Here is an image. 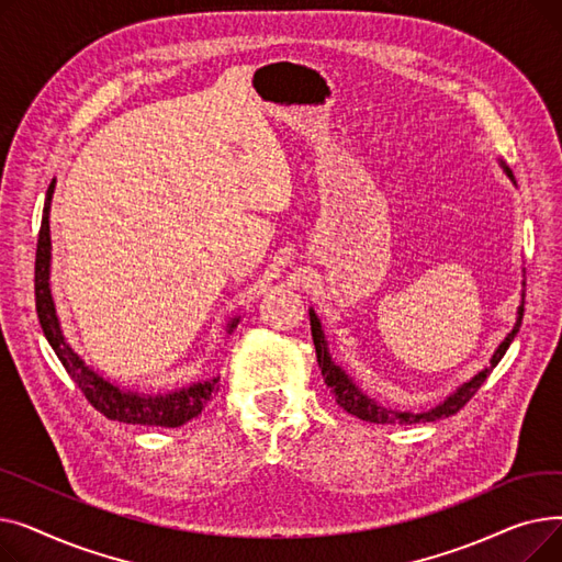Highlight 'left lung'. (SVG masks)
Returning a JSON list of instances; mask_svg holds the SVG:
<instances>
[{
  "label": "left lung",
  "instance_id": "1",
  "mask_svg": "<svg viewBox=\"0 0 562 562\" xmlns=\"http://www.w3.org/2000/svg\"><path fill=\"white\" fill-rule=\"evenodd\" d=\"M506 172L513 177V170L504 164ZM515 182V177H513ZM521 316H524V303L519 305V318L515 323L513 333L504 339V344H501L496 348V352L490 360V367L483 369L479 375L471 378L469 382H464V385L453 394L449 396L445 403L432 407L430 412H396L392 407H382L378 405L375 401L367 398L356 385H352V380L330 360V352H328V346H326V337H323V330H321V323L316 318V314L310 310V323H312V339H314V346H316V360H318V369L323 373V378H326V385L330 387L335 401L339 407H344L348 415L358 417L362 422H369V424H382V426H407V424H422V422H435V419H441V417H451L456 415V412H460L469 398L474 396L481 385L485 382V378L490 375V371L498 364V360L506 356V350L510 346V341L515 339V335L519 333V326H521Z\"/></svg>",
  "mask_w": 562,
  "mask_h": 562
}]
</instances>
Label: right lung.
<instances>
[{
  "label": "right lung",
  "instance_id": "add662e5",
  "mask_svg": "<svg viewBox=\"0 0 562 562\" xmlns=\"http://www.w3.org/2000/svg\"><path fill=\"white\" fill-rule=\"evenodd\" d=\"M54 193V182L47 189L45 198V210H43V221H41V232H38V246H36V312L41 328L54 348L56 358L61 360L64 369L68 375L77 382V387L86 396V401L91 403L98 412L106 419L113 422H123V424H134V426H161V428H177L193 417H198L204 403L210 401L216 392V378L206 380V382H195V385L172 392V394H157V396H145V394H130L121 392L117 387L109 385L106 380H102L98 373L88 369L75 352L66 344L61 326H58V318L54 312V301L49 293V202ZM236 326V318L229 323V333Z\"/></svg>",
  "mask_w": 562,
  "mask_h": 562
}]
</instances>
